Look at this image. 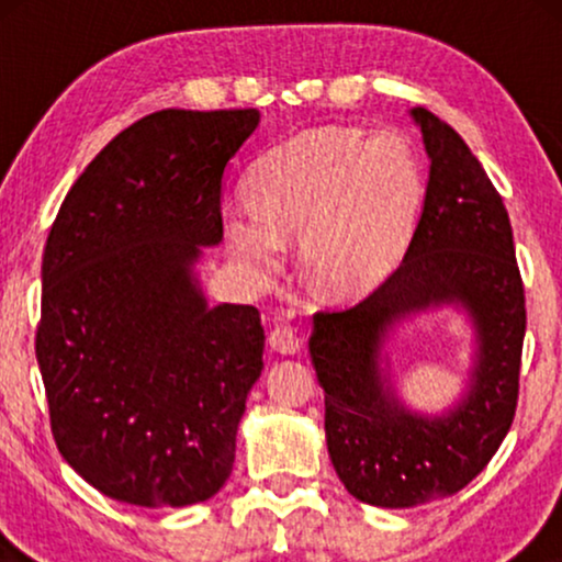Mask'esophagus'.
<instances>
[{
	"mask_svg": "<svg viewBox=\"0 0 562 562\" xmlns=\"http://www.w3.org/2000/svg\"><path fill=\"white\" fill-rule=\"evenodd\" d=\"M268 342H271V348L276 352H281V356H294V352L302 350V345H304L302 335H299L291 325L276 327L271 337H268Z\"/></svg>",
	"mask_w": 562,
	"mask_h": 562,
	"instance_id": "esophagus-1",
	"label": "esophagus"
}]
</instances>
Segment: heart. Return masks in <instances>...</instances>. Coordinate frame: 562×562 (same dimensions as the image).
I'll return each mask as SVG.
<instances>
[{"label":"heart","mask_w":562,"mask_h":562,"mask_svg":"<svg viewBox=\"0 0 562 562\" xmlns=\"http://www.w3.org/2000/svg\"><path fill=\"white\" fill-rule=\"evenodd\" d=\"M425 181L398 130L319 127L258 160L250 210L222 212L233 256L258 276L281 268L286 240H302L312 281L335 296L375 286L398 266L417 227Z\"/></svg>","instance_id":"obj_1"}]
</instances>
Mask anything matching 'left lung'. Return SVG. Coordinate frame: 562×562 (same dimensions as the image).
Instances as JSON below:
<instances>
[{"label": "left lung", "instance_id": "1", "mask_svg": "<svg viewBox=\"0 0 562 562\" xmlns=\"http://www.w3.org/2000/svg\"><path fill=\"white\" fill-rule=\"evenodd\" d=\"M409 114L429 179L402 266L352 310L314 314L310 337L335 473L360 502L386 509L458 494L488 465L517 409L527 327L502 196L448 122L425 106ZM442 305L472 322L474 366L450 411L422 415L395 394L385 345L406 318Z\"/></svg>", "mask_w": 562, "mask_h": 562}]
</instances>
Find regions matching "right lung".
<instances>
[{"label": "right lung", "instance_id": "1", "mask_svg": "<svg viewBox=\"0 0 562 562\" xmlns=\"http://www.w3.org/2000/svg\"><path fill=\"white\" fill-rule=\"evenodd\" d=\"M258 110H164L91 160L43 252L35 335L60 456L114 502L187 506L225 486L263 371L256 306H210L222 181Z\"/></svg>", "mask_w": 562, "mask_h": 562}]
</instances>
